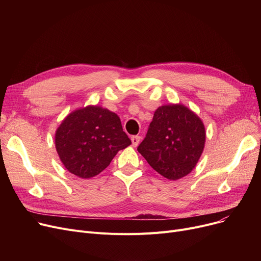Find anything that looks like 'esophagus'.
<instances>
[{"instance_id":"obj_1","label":"esophagus","mask_w":261,"mask_h":261,"mask_svg":"<svg viewBox=\"0 0 261 261\" xmlns=\"http://www.w3.org/2000/svg\"><path fill=\"white\" fill-rule=\"evenodd\" d=\"M131 142H132V146H133V147H136V146H138V145L140 144V142H141V136H139V135H133V136H131Z\"/></svg>"}]
</instances>
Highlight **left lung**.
Listing matches in <instances>:
<instances>
[{
	"instance_id": "1",
	"label": "left lung",
	"mask_w": 261,
	"mask_h": 261,
	"mask_svg": "<svg viewBox=\"0 0 261 261\" xmlns=\"http://www.w3.org/2000/svg\"><path fill=\"white\" fill-rule=\"evenodd\" d=\"M204 144L202 120L183 105H168L154 112L138 151L161 175L179 180L196 167Z\"/></svg>"
}]
</instances>
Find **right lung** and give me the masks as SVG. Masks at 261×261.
<instances>
[{
	"instance_id": "1",
	"label": "right lung",
	"mask_w": 261,
	"mask_h": 261,
	"mask_svg": "<svg viewBox=\"0 0 261 261\" xmlns=\"http://www.w3.org/2000/svg\"><path fill=\"white\" fill-rule=\"evenodd\" d=\"M55 144L64 167L82 179H89L105 170L131 141L115 113L89 106L64 118L56 131Z\"/></svg>"
}]
</instances>
